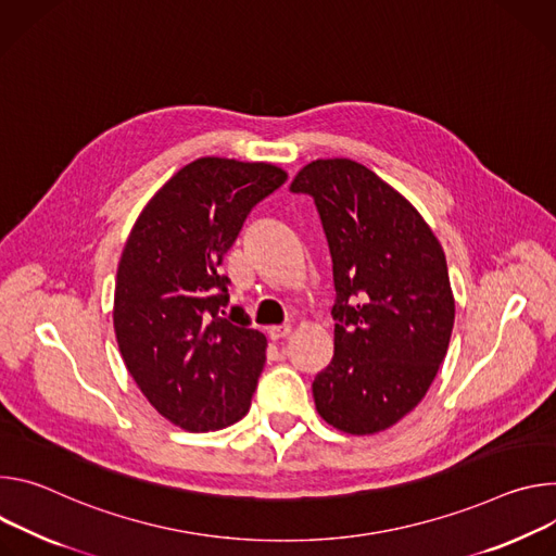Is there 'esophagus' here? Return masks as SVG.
<instances>
[{
    "instance_id": "34e87169",
    "label": "esophagus",
    "mask_w": 556,
    "mask_h": 556,
    "mask_svg": "<svg viewBox=\"0 0 556 556\" xmlns=\"http://www.w3.org/2000/svg\"><path fill=\"white\" fill-rule=\"evenodd\" d=\"M291 333V327L289 325H280V327H269L267 329V336L271 338V340H282V338H287Z\"/></svg>"
}]
</instances>
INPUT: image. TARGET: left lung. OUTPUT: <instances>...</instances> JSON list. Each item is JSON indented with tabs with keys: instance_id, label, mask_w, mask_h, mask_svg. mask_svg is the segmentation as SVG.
I'll return each instance as SVG.
<instances>
[{
	"instance_id": "1",
	"label": "left lung",
	"mask_w": 556,
	"mask_h": 556,
	"mask_svg": "<svg viewBox=\"0 0 556 556\" xmlns=\"http://www.w3.org/2000/svg\"><path fill=\"white\" fill-rule=\"evenodd\" d=\"M289 190L314 199L333 263V357L314 380L316 408L344 433H380L421 402L446 357L444 250L400 192L351 159L312 161Z\"/></svg>"
}]
</instances>
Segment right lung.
Instances as JSON below:
<instances>
[{
  "mask_svg": "<svg viewBox=\"0 0 556 556\" xmlns=\"http://www.w3.org/2000/svg\"><path fill=\"white\" fill-rule=\"evenodd\" d=\"M287 180L271 163L203 156L180 167L139 214L116 269L114 333L148 402L192 433L250 410L267 338L227 309L223 256L247 214Z\"/></svg>",
  "mask_w": 556,
  "mask_h": 556,
  "instance_id": "1",
  "label": "right lung"
}]
</instances>
